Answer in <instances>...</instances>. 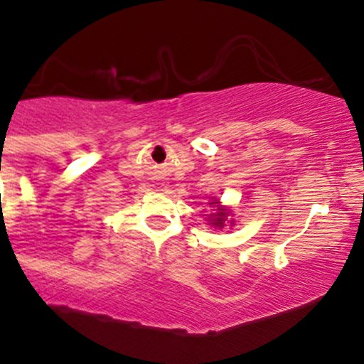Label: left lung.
<instances>
[{
    "instance_id": "8db88e82",
    "label": "left lung",
    "mask_w": 364,
    "mask_h": 364,
    "mask_svg": "<svg viewBox=\"0 0 364 364\" xmlns=\"http://www.w3.org/2000/svg\"><path fill=\"white\" fill-rule=\"evenodd\" d=\"M209 204H214L218 209H216V213H213L211 216H209V218H211V220H208V221H211L213 227L223 228V227H225V221H227V216H228V209L221 208L220 202H218V200L209 202Z\"/></svg>"
}]
</instances>
